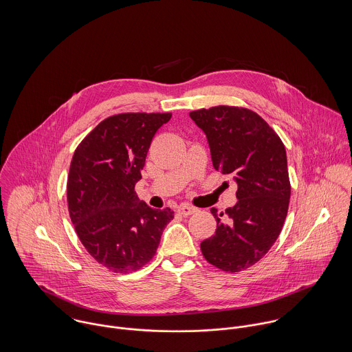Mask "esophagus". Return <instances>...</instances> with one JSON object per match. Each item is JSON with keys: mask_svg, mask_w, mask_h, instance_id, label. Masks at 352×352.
<instances>
[{"mask_svg": "<svg viewBox=\"0 0 352 352\" xmlns=\"http://www.w3.org/2000/svg\"><path fill=\"white\" fill-rule=\"evenodd\" d=\"M177 211H179L182 215H191V214L197 212L198 208H195V207H192V206H188V204H182V206L177 208Z\"/></svg>", "mask_w": 352, "mask_h": 352, "instance_id": "34e87169", "label": "esophagus"}]
</instances>
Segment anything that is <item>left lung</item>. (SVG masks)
Here are the masks:
<instances>
[{
  "label": "left lung",
  "mask_w": 352,
  "mask_h": 352,
  "mask_svg": "<svg viewBox=\"0 0 352 352\" xmlns=\"http://www.w3.org/2000/svg\"><path fill=\"white\" fill-rule=\"evenodd\" d=\"M190 116L206 134L214 168L239 186L225 219L211 208L217 230L201 241V253L217 268L240 272L270 251L283 228L292 192L286 149L251 109L218 105Z\"/></svg>",
  "instance_id": "8db88e82"
}]
</instances>
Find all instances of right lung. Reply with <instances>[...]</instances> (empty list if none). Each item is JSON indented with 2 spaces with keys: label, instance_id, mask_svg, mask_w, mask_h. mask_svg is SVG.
I'll return each instance as SVG.
<instances>
[{
  "label": "right lung",
  "instance_id": "obj_1",
  "mask_svg": "<svg viewBox=\"0 0 352 352\" xmlns=\"http://www.w3.org/2000/svg\"><path fill=\"white\" fill-rule=\"evenodd\" d=\"M172 113H119L100 122L77 146L67 176V206L89 254L112 272L149 263L173 219L134 191L157 130Z\"/></svg>",
  "mask_w": 352,
  "mask_h": 352
}]
</instances>
